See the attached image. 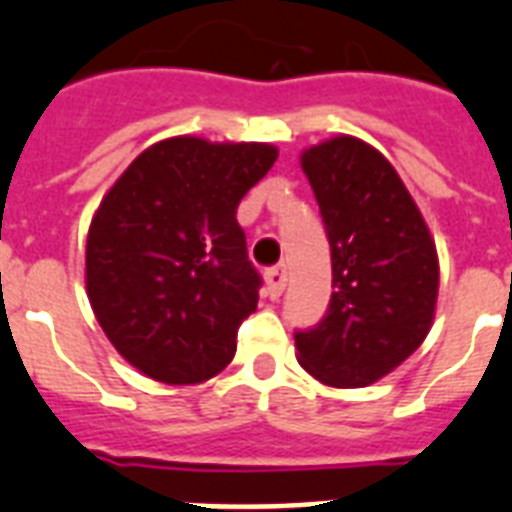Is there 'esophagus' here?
<instances>
[{
  "instance_id": "esophagus-1",
  "label": "esophagus",
  "mask_w": 512,
  "mask_h": 512,
  "mask_svg": "<svg viewBox=\"0 0 512 512\" xmlns=\"http://www.w3.org/2000/svg\"><path fill=\"white\" fill-rule=\"evenodd\" d=\"M264 280H266V287H269V295H272V298H280L282 290H285V285H287V269H285V264L272 266V269H266Z\"/></svg>"
}]
</instances>
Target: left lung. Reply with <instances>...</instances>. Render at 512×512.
Returning a JSON list of instances; mask_svg holds the SVG:
<instances>
[{
  "label": "left lung",
  "mask_w": 512,
  "mask_h": 512,
  "mask_svg": "<svg viewBox=\"0 0 512 512\" xmlns=\"http://www.w3.org/2000/svg\"><path fill=\"white\" fill-rule=\"evenodd\" d=\"M332 248L327 316L295 332L298 361L329 387H369L424 342L439 290L437 246L387 159L353 135L301 154Z\"/></svg>",
  "instance_id": "1"
}]
</instances>
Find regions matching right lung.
<instances>
[{
  "instance_id": "1",
  "label": "right lung",
  "mask_w": 512,
  "mask_h": 512,
  "mask_svg": "<svg viewBox=\"0 0 512 512\" xmlns=\"http://www.w3.org/2000/svg\"><path fill=\"white\" fill-rule=\"evenodd\" d=\"M274 159L272 143L175 135L135 156L101 198L88 227V301L149 379L206 382L235 356L261 287L235 214Z\"/></svg>"
}]
</instances>
